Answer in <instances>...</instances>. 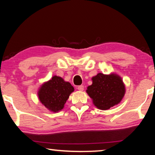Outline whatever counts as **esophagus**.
<instances>
[{
  "instance_id": "34e87169",
  "label": "esophagus",
  "mask_w": 155,
  "mask_h": 155,
  "mask_svg": "<svg viewBox=\"0 0 155 155\" xmlns=\"http://www.w3.org/2000/svg\"><path fill=\"white\" fill-rule=\"evenodd\" d=\"M77 89H78V90H79V91H83V90H84V86H83V85H79V86H78Z\"/></svg>"
}]
</instances>
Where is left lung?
Wrapping results in <instances>:
<instances>
[{"mask_svg": "<svg viewBox=\"0 0 155 155\" xmlns=\"http://www.w3.org/2000/svg\"><path fill=\"white\" fill-rule=\"evenodd\" d=\"M92 85L86 90L97 108L107 110L120 103L125 94V85L118 75L98 73L92 77Z\"/></svg>", "mask_w": 155, "mask_h": 155, "instance_id": "8db88e82", "label": "left lung"}]
</instances>
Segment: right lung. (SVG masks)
<instances>
[{"label": "right lung", "instance_id": "add662e5", "mask_svg": "<svg viewBox=\"0 0 155 155\" xmlns=\"http://www.w3.org/2000/svg\"><path fill=\"white\" fill-rule=\"evenodd\" d=\"M74 87L61 77L54 76L44 83L38 91L39 99L47 109L52 112H58L64 108Z\"/></svg>", "mask_w": 155, "mask_h": 155}]
</instances>
